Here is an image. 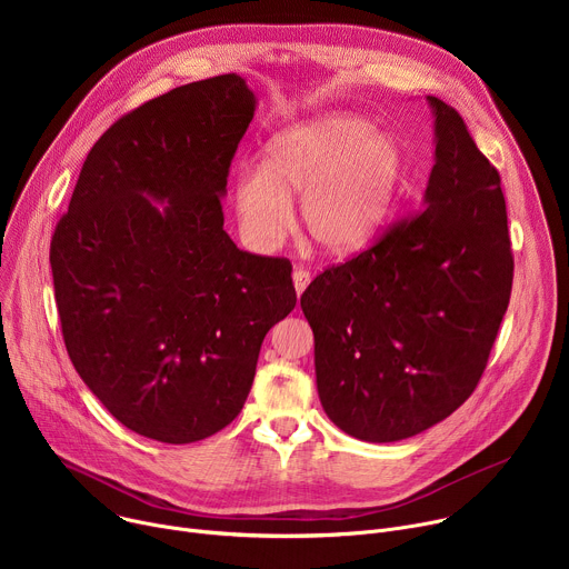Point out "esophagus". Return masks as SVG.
Wrapping results in <instances>:
<instances>
[{"label":"esophagus","instance_id":"34e87169","mask_svg":"<svg viewBox=\"0 0 569 569\" xmlns=\"http://www.w3.org/2000/svg\"><path fill=\"white\" fill-rule=\"evenodd\" d=\"M292 283H295V292L301 295V292L308 288V283H310V272L303 270V268H295V272H292Z\"/></svg>","mask_w":569,"mask_h":569}]
</instances>
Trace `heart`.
Returning <instances> with one entry per match:
<instances>
[{
    "instance_id": "b5f03b06",
    "label": "heart",
    "mask_w": 569,
    "mask_h": 569,
    "mask_svg": "<svg viewBox=\"0 0 569 569\" xmlns=\"http://www.w3.org/2000/svg\"><path fill=\"white\" fill-rule=\"evenodd\" d=\"M405 180V154L396 137L373 123L327 112L277 130L261 164L233 173L231 202L242 240L274 252L299 220L317 246L333 257L369 248L385 229Z\"/></svg>"
}]
</instances>
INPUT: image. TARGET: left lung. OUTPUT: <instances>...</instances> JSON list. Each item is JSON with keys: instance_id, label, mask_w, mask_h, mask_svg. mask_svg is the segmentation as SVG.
<instances>
[{"instance_id": "1", "label": "left lung", "mask_w": 569, "mask_h": 569, "mask_svg": "<svg viewBox=\"0 0 569 569\" xmlns=\"http://www.w3.org/2000/svg\"><path fill=\"white\" fill-rule=\"evenodd\" d=\"M435 167L415 218L301 295L327 417L369 443L410 439L477 387L513 281L507 202L463 119L426 97Z\"/></svg>"}]
</instances>
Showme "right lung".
<instances>
[{
	"mask_svg": "<svg viewBox=\"0 0 569 569\" xmlns=\"http://www.w3.org/2000/svg\"><path fill=\"white\" fill-rule=\"evenodd\" d=\"M257 112L238 73L119 119L92 146L51 240L73 369L128 430L193 443L229 426L266 333L297 303L286 259L222 229L231 157Z\"/></svg>",
	"mask_w": 569,
	"mask_h": 569,
	"instance_id": "right-lung-1",
	"label": "right lung"
}]
</instances>
